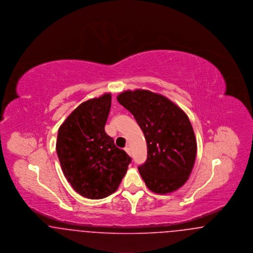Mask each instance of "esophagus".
<instances>
[{
  "label": "esophagus",
  "instance_id": "34e87169",
  "mask_svg": "<svg viewBox=\"0 0 253 253\" xmlns=\"http://www.w3.org/2000/svg\"><path fill=\"white\" fill-rule=\"evenodd\" d=\"M124 150H125V152H126V153H127V154H128V155H129V156H131V155H132V153H131V149H130V147H128V146H127V147H126V148H125V149H124Z\"/></svg>",
  "mask_w": 253,
  "mask_h": 253
}]
</instances>
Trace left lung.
I'll use <instances>...</instances> for the list:
<instances>
[{
    "label": "left lung",
    "instance_id": "obj_1",
    "mask_svg": "<svg viewBox=\"0 0 253 253\" xmlns=\"http://www.w3.org/2000/svg\"><path fill=\"white\" fill-rule=\"evenodd\" d=\"M118 101L144 133L147 159L138 166L154 193H170L185 184L193 169L196 140L187 115L165 96L146 90L126 91Z\"/></svg>",
    "mask_w": 253,
    "mask_h": 253
}]
</instances>
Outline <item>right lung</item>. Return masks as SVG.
Segmentation results:
<instances>
[{"mask_svg":"<svg viewBox=\"0 0 253 253\" xmlns=\"http://www.w3.org/2000/svg\"><path fill=\"white\" fill-rule=\"evenodd\" d=\"M111 98L105 94L82 103L58 132L56 148L63 174L77 193L89 199L116 192L132 161L104 130Z\"/></svg>","mask_w":253,"mask_h":253,"instance_id":"right-lung-1","label":"right lung"}]
</instances>
